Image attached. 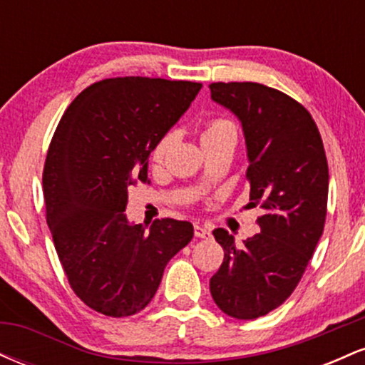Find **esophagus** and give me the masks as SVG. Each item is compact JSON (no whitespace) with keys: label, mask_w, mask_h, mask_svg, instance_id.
I'll return each instance as SVG.
<instances>
[{"label":"esophagus","mask_w":365,"mask_h":365,"mask_svg":"<svg viewBox=\"0 0 365 365\" xmlns=\"http://www.w3.org/2000/svg\"><path fill=\"white\" fill-rule=\"evenodd\" d=\"M194 233H195L197 238H211V230H209L207 226L195 225L194 226Z\"/></svg>","instance_id":"1"}]
</instances>
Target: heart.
Listing matches in <instances>:
<instances>
[{
	"instance_id": "heart-1",
	"label": "heart",
	"mask_w": 365,
	"mask_h": 365,
	"mask_svg": "<svg viewBox=\"0 0 365 365\" xmlns=\"http://www.w3.org/2000/svg\"><path fill=\"white\" fill-rule=\"evenodd\" d=\"M237 135H238V132H237V127L233 121H230L226 118H212V120H209L206 125H204L202 133H200V142H202V145L212 144V142L225 140V139H232L237 142ZM173 140H175L173 132L165 133V135L158 140V144L154 145V149H153V161L154 163H161L163 159H165L166 153H168L171 144H173Z\"/></svg>"
}]
</instances>
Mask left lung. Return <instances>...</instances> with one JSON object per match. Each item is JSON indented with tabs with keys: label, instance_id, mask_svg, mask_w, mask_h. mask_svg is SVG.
Segmentation results:
<instances>
[{
	"label": "left lung",
	"instance_id": "obj_1",
	"mask_svg": "<svg viewBox=\"0 0 365 365\" xmlns=\"http://www.w3.org/2000/svg\"><path fill=\"white\" fill-rule=\"evenodd\" d=\"M211 99L240 120L250 206H261V233L235 245L212 232L225 259L209 282L212 300L235 319H257L279 307L302 278L322 235L328 161L316 121L300 103L255 82H216Z\"/></svg>",
	"mask_w": 365,
	"mask_h": 365
}]
</instances>
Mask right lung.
I'll return each instance as SVG.
<instances>
[{"label": "right lung", "mask_w": 365, "mask_h": 365, "mask_svg": "<svg viewBox=\"0 0 365 365\" xmlns=\"http://www.w3.org/2000/svg\"><path fill=\"white\" fill-rule=\"evenodd\" d=\"M202 83L116 77L82 91L46 158V220L75 295L96 312L127 317L156 295L166 264L194 237L188 221L148 230L125 215L128 187L148 182L149 154Z\"/></svg>", "instance_id": "right-lung-1"}]
</instances>
